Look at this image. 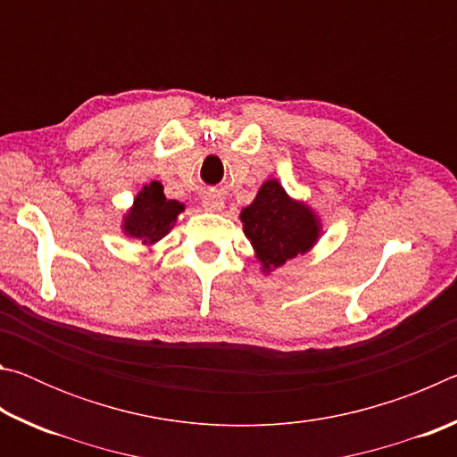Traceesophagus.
Here are the masks:
<instances>
[{"label":"esophagus","mask_w":457,"mask_h":457,"mask_svg":"<svg viewBox=\"0 0 457 457\" xmlns=\"http://www.w3.org/2000/svg\"><path fill=\"white\" fill-rule=\"evenodd\" d=\"M201 205H204V210L210 213H220L223 207H226V204H223V197L218 195V193H207L204 201H201Z\"/></svg>","instance_id":"1"}]
</instances>
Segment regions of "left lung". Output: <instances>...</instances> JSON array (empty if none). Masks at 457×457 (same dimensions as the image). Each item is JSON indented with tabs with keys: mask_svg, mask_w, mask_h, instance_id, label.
I'll return each mask as SVG.
<instances>
[{
	"mask_svg": "<svg viewBox=\"0 0 457 457\" xmlns=\"http://www.w3.org/2000/svg\"><path fill=\"white\" fill-rule=\"evenodd\" d=\"M239 220L264 274L312 250L322 231L312 207L292 199L276 179L262 183L256 199L244 207Z\"/></svg>",
	"mask_w": 457,
	"mask_h": 457,
	"instance_id": "8db88e82",
	"label": "left lung"
}]
</instances>
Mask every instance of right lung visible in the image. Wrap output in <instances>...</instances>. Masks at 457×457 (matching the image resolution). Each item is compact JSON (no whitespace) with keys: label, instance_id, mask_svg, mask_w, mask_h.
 Segmentation results:
<instances>
[{"label":"right lung","instance_id":"add662e5","mask_svg":"<svg viewBox=\"0 0 457 457\" xmlns=\"http://www.w3.org/2000/svg\"><path fill=\"white\" fill-rule=\"evenodd\" d=\"M181 212H185V205L177 199H167L163 185L151 181L137 193L133 205L122 215L120 228L127 237H135L145 245H154L173 229Z\"/></svg>","mask_w":457,"mask_h":457}]
</instances>
